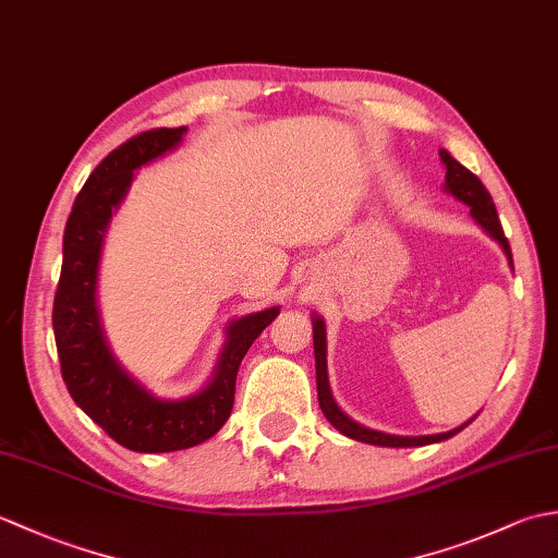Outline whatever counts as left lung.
<instances>
[{"label":"left lung","mask_w":558,"mask_h":558,"mask_svg":"<svg viewBox=\"0 0 558 558\" xmlns=\"http://www.w3.org/2000/svg\"><path fill=\"white\" fill-rule=\"evenodd\" d=\"M438 156H441V162L446 165V184L444 189L448 194H453L462 204L470 206V216L475 218V222L480 228L487 232L489 236H494L496 242L501 244L504 254L508 256V264L513 268V254H511V246H508V240L504 234L501 228V220L496 216V206L492 201V194L487 192V186L480 182L477 174H472L465 165H460L453 156H450L448 150H438ZM314 324V357H316V390H318V405H322L326 420L336 426L340 434H345L354 441H362V444H372V446H388V448H410V446H429V444H438V441H446V438L456 436L458 432L465 429V426L475 420L472 417L470 422H465L462 426H456V429L444 432V434H434V436H393V434H384V432H376V429H366V426L357 424L354 420H350L345 412H342L336 400L333 393H330V386H328V366H326V324L322 316H314L312 318Z\"/></svg>","instance_id":"8db88e82"}]
</instances>
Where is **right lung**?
Masks as SVG:
<instances>
[{
	"label": "right lung",
	"instance_id": "right-lung-1",
	"mask_svg": "<svg viewBox=\"0 0 558 558\" xmlns=\"http://www.w3.org/2000/svg\"><path fill=\"white\" fill-rule=\"evenodd\" d=\"M186 126L150 129L114 148L78 192L64 228V256L52 306L62 378L76 405L117 444L136 453H170L208 441L228 422L234 381L246 350L280 306L234 318L210 381L180 400L156 398L122 369L105 340L96 304L98 264L112 213L120 208L134 170L182 144Z\"/></svg>",
	"mask_w": 558,
	"mask_h": 558
}]
</instances>
